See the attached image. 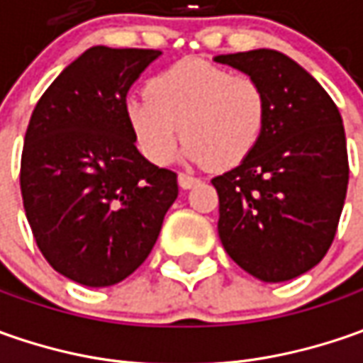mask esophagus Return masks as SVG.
<instances>
[{"label":"esophagus","instance_id":"34e87169","mask_svg":"<svg viewBox=\"0 0 363 363\" xmlns=\"http://www.w3.org/2000/svg\"><path fill=\"white\" fill-rule=\"evenodd\" d=\"M177 182H179V188H184V189L194 188V186H198V184H200V179H198V177H194V175H189V174H179L177 175Z\"/></svg>","mask_w":363,"mask_h":363}]
</instances>
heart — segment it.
Returning <instances> with one entry per match:
<instances>
[{"label": "heart", "mask_w": 363, "mask_h": 363, "mask_svg": "<svg viewBox=\"0 0 363 363\" xmlns=\"http://www.w3.org/2000/svg\"><path fill=\"white\" fill-rule=\"evenodd\" d=\"M125 117L151 163H169L184 139L186 160L228 169L257 149L267 123V96L255 78L188 58L151 78L147 96L127 101Z\"/></svg>", "instance_id": "1"}]
</instances>
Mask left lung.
Returning a JSON list of instances; mask_svg holds the SVG:
<instances>
[{"mask_svg": "<svg viewBox=\"0 0 363 363\" xmlns=\"http://www.w3.org/2000/svg\"><path fill=\"white\" fill-rule=\"evenodd\" d=\"M255 78L267 123L250 157L212 179L218 234L228 257L264 283H283L328 255L350 165L342 115L323 86L277 50L214 58Z\"/></svg>", "mask_w": 363, "mask_h": 363, "instance_id": "1", "label": "left lung"}]
</instances>
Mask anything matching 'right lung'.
Segmentation results:
<instances>
[{"label":"right lung","mask_w":363,"mask_h":363,"mask_svg":"<svg viewBox=\"0 0 363 363\" xmlns=\"http://www.w3.org/2000/svg\"><path fill=\"white\" fill-rule=\"evenodd\" d=\"M160 50L92 46L38 101L20 186L35 244L54 271L111 286L149 257L177 175L147 161L125 117L127 92Z\"/></svg>","instance_id":"1"}]
</instances>
